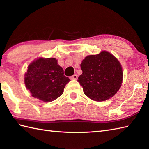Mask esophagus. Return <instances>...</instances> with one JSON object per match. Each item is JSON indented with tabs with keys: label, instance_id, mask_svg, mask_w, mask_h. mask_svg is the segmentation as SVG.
<instances>
[{
	"label": "esophagus",
	"instance_id": "esophagus-1",
	"mask_svg": "<svg viewBox=\"0 0 149 149\" xmlns=\"http://www.w3.org/2000/svg\"><path fill=\"white\" fill-rule=\"evenodd\" d=\"M71 79H74V80H76L77 79V74H74L70 77Z\"/></svg>",
	"mask_w": 149,
	"mask_h": 149
}]
</instances>
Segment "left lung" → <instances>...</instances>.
<instances>
[{
  "instance_id": "obj_1",
  "label": "left lung",
  "mask_w": 149,
  "mask_h": 149,
  "mask_svg": "<svg viewBox=\"0 0 149 149\" xmlns=\"http://www.w3.org/2000/svg\"><path fill=\"white\" fill-rule=\"evenodd\" d=\"M83 71L77 81L84 94L95 101H104L113 97L121 87L123 72L120 62L112 54L102 51L90 55L81 64Z\"/></svg>"
}]
</instances>
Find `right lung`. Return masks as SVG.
<instances>
[{
  "label": "right lung",
  "mask_w": 149,
  "mask_h": 149,
  "mask_svg": "<svg viewBox=\"0 0 149 149\" xmlns=\"http://www.w3.org/2000/svg\"><path fill=\"white\" fill-rule=\"evenodd\" d=\"M24 81L33 97L52 102L63 94L70 79L55 58H40L28 66Z\"/></svg>",
  "instance_id": "1"
}]
</instances>
